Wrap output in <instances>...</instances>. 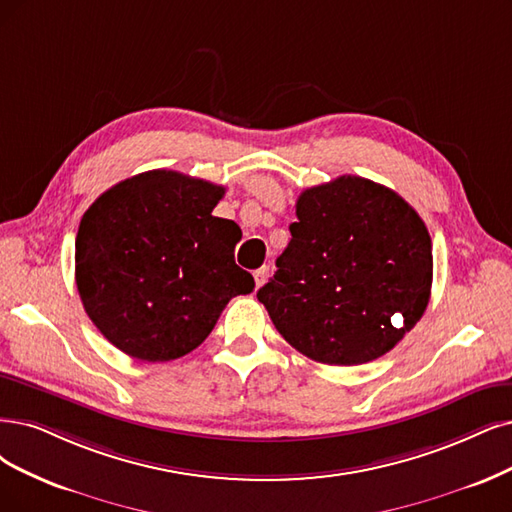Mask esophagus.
I'll list each match as a JSON object with an SVG mask.
<instances>
[{"mask_svg":"<svg viewBox=\"0 0 512 512\" xmlns=\"http://www.w3.org/2000/svg\"><path fill=\"white\" fill-rule=\"evenodd\" d=\"M268 274H270V268L268 266H263V268H259V270H255V287L259 289L263 282H266V278H268Z\"/></svg>","mask_w":512,"mask_h":512,"instance_id":"1","label":"esophagus"}]
</instances>
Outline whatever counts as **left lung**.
Returning <instances> with one entry per match:
<instances>
[{
    "label": "left lung",
    "instance_id": "1",
    "mask_svg": "<svg viewBox=\"0 0 512 512\" xmlns=\"http://www.w3.org/2000/svg\"><path fill=\"white\" fill-rule=\"evenodd\" d=\"M291 242L257 291L274 327L316 363L363 365L422 318L432 242L392 189L344 175L301 192Z\"/></svg>",
    "mask_w": 512,
    "mask_h": 512
}]
</instances>
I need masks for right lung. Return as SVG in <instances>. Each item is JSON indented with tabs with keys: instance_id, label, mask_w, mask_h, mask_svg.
<instances>
[{
	"instance_id": "right-lung-1",
	"label": "right lung",
	"mask_w": 512,
	"mask_h": 512,
	"mask_svg": "<svg viewBox=\"0 0 512 512\" xmlns=\"http://www.w3.org/2000/svg\"><path fill=\"white\" fill-rule=\"evenodd\" d=\"M221 185L147 170L90 204L75 238V285L109 342L147 363L198 348L227 301L255 289L236 266L240 227L213 217Z\"/></svg>"
}]
</instances>
